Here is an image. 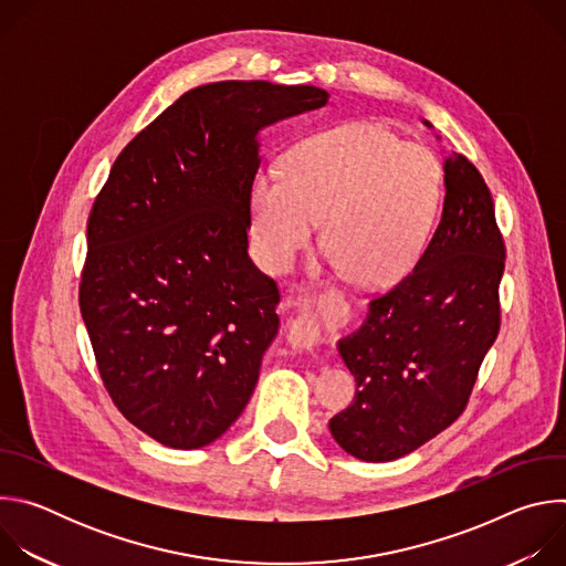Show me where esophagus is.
<instances>
[{
    "mask_svg": "<svg viewBox=\"0 0 566 566\" xmlns=\"http://www.w3.org/2000/svg\"><path fill=\"white\" fill-rule=\"evenodd\" d=\"M349 313V306L343 297L338 295H325L319 297L315 308H302L300 317L293 322L291 336L300 347H311L317 345L322 338H325L327 329L332 325H338Z\"/></svg>",
    "mask_w": 566,
    "mask_h": 566,
    "instance_id": "1",
    "label": "esophagus"
}]
</instances>
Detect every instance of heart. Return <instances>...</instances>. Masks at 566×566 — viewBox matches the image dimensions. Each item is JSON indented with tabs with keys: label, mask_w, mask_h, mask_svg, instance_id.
<instances>
[{
	"label": "heart",
	"mask_w": 566,
	"mask_h": 566,
	"mask_svg": "<svg viewBox=\"0 0 566 566\" xmlns=\"http://www.w3.org/2000/svg\"><path fill=\"white\" fill-rule=\"evenodd\" d=\"M443 192L432 149L376 123H345L295 143L282 172L251 186V228L264 264L286 271L322 221L332 264L363 289L398 282L421 258Z\"/></svg>",
	"instance_id": "b5f03b06"
}]
</instances>
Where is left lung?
Returning <instances> with one entry per match:
<instances>
[{"instance_id": "left-lung-1", "label": "left lung", "mask_w": 566, "mask_h": 566, "mask_svg": "<svg viewBox=\"0 0 566 566\" xmlns=\"http://www.w3.org/2000/svg\"><path fill=\"white\" fill-rule=\"evenodd\" d=\"M443 172V214L415 271L338 343L356 396L329 430L363 461L406 457L452 426L500 334L506 247L491 190L459 151Z\"/></svg>"}]
</instances>
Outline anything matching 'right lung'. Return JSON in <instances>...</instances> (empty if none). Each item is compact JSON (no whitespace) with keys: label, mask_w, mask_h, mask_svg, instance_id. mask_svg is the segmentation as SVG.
<instances>
[{"label":"right lung","mask_w":566,"mask_h":566,"mask_svg":"<svg viewBox=\"0 0 566 566\" xmlns=\"http://www.w3.org/2000/svg\"><path fill=\"white\" fill-rule=\"evenodd\" d=\"M327 101L311 85L210 83L114 160L77 300L114 406L154 441L203 448L244 412L280 327L277 284L249 258L258 132Z\"/></svg>","instance_id":"right-lung-1"}]
</instances>
